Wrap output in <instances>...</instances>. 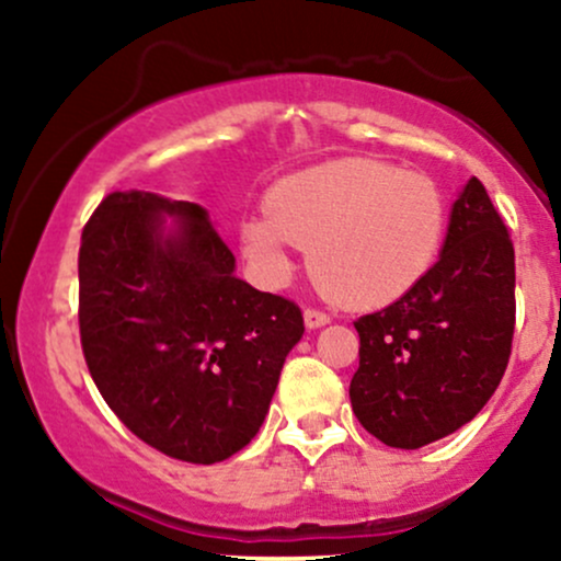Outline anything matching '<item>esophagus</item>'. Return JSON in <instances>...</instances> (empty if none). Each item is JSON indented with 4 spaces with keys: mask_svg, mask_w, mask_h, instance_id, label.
Segmentation results:
<instances>
[{
    "mask_svg": "<svg viewBox=\"0 0 561 561\" xmlns=\"http://www.w3.org/2000/svg\"><path fill=\"white\" fill-rule=\"evenodd\" d=\"M302 319H306L308 330H319V327L330 324V313L319 311V308H306V311H302Z\"/></svg>",
    "mask_w": 561,
    "mask_h": 561,
    "instance_id": "obj_1",
    "label": "esophagus"
}]
</instances>
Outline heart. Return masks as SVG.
Returning <instances> with one entry per match:
<instances>
[{"mask_svg":"<svg viewBox=\"0 0 561 561\" xmlns=\"http://www.w3.org/2000/svg\"><path fill=\"white\" fill-rule=\"evenodd\" d=\"M448 203L422 171L366 158L330 160L276 182L266 216L244 218V259L268 285H287L295 250L334 300L375 311L405 298L446 242Z\"/></svg>","mask_w":561,"mask_h":561,"instance_id":"heart-1","label":"heart"}]
</instances>
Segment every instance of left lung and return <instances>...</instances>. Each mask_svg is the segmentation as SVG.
<instances>
[{
  "label": "left lung",
  "mask_w": 561,
  "mask_h": 561,
  "mask_svg": "<svg viewBox=\"0 0 561 561\" xmlns=\"http://www.w3.org/2000/svg\"><path fill=\"white\" fill-rule=\"evenodd\" d=\"M514 244L480 179L450 208L430 274L356 321L353 414L390 448L414 450L472 422L504 377L514 334Z\"/></svg>",
  "instance_id": "1"
}]
</instances>
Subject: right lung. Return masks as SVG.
I'll use <instances>...</instances> for the list:
<instances>
[{
	"label": "right lung",
	"mask_w": 561,
	"mask_h": 561,
	"mask_svg": "<svg viewBox=\"0 0 561 561\" xmlns=\"http://www.w3.org/2000/svg\"><path fill=\"white\" fill-rule=\"evenodd\" d=\"M79 327L115 416L190 465L253 440L306 330L293 300L234 276L208 210L137 190L107 195L83 227Z\"/></svg>",
	"instance_id": "add662e5"
}]
</instances>
